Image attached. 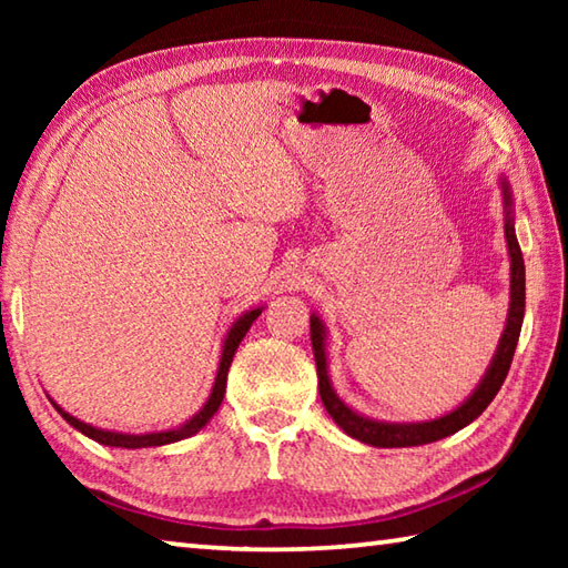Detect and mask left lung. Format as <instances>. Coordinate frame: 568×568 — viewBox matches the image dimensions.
<instances>
[{
	"instance_id": "1",
	"label": "left lung",
	"mask_w": 568,
	"mask_h": 568,
	"mask_svg": "<svg viewBox=\"0 0 568 568\" xmlns=\"http://www.w3.org/2000/svg\"><path fill=\"white\" fill-rule=\"evenodd\" d=\"M501 190H504V233L508 243V257H511V303H508V315H506V328L501 333V341H498V348L488 365L486 376L480 378L476 390L460 403L456 410L446 413V416L434 418V420H420V423H388V420H376L368 416H361L351 406L338 398V393L331 386L328 376V355H325V325L318 315H311V341H313V355H315V368H318V390L325 410L331 413V418L338 423V426L348 434L351 438H358L361 444L378 446V448H408V446H423L434 444V440L446 438L456 434L470 420H476L480 413L486 410L488 403L496 398L498 388L504 386L508 376V368H511L514 351L518 343V335H521V323H524V307H526V267H524V255L521 247H518L516 230H514V195L511 187H508L506 178H501Z\"/></svg>"
}]
</instances>
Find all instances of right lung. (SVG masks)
<instances>
[{
    "instance_id": "right-lung-1",
    "label": "right lung",
    "mask_w": 568,
    "mask_h": 568,
    "mask_svg": "<svg viewBox=\"0 0 568 568\" xmlns=\"http://www.w3.org/2000/svg\"><path fill=\"white\" fill-rule=\"evenodd\" d=\"M263 313V307H253V311H247L240 315V318L233 323V328L227 331L225 335V343H223V353H220V365H217V376H215V386L213 393H210V398L205 400V406L200 408L195 416L190 420L182 423L178 428H168V430H155V434H118V430H104V428H94L90 423H84L80 418L70 416V413L62 410L60 406L54 403V408L60 410V416L74 426L80 434L90 436L92 440H98L102 446H114V448H150V446H165V444H175V440L182 438H190L195 436L200 428L205 426V423L215 416L220 403H223L225 396V383H227V371H230V363H233V355L237 351L240 341L245 338V333L250 331V325L257 318V315Z\"/></svg>"
}]
</instances>
